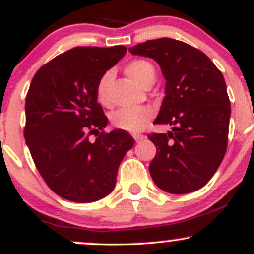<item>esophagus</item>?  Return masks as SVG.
I'll use <instances>...</instances> for the list:
<instances>
[{
    "instance_id": "1",
    "label": "esophagus",
    "mask_w": 254,
    "mask_h": 254,
    "mask_svg": "<svg viewBox=\"0 0 254 254\" xmlns=\"http://www.w3.org/2000/svg\"><path fill=\"white\" fill-rule=\"evenodd\" d=\"M132 137L135 138L136 142H139V141H142V139H144V136L139 135V133H135V135H132Z\"/></svg>"
}]
</instances>
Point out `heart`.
I'll use <instances>...</instances> for the list:
<instances>
[{
    "label": "heart",
    "instance_id": "heart-1",
    "mask_svg": "<svg viewBox=\"0 0 254 254\" xmlns=\"http://www.w3.org/2000/svg\"><path fill=\"white\" fill-rule=\"evenodd\" d=\"M125 72L137 84L144 87L155 81V69L153 64L144 60L131 61L125 66ZM113 72L107 70L101 75L95 86V95L100 104L109 101V89L112 82ZM153 117V111L149 107H122L113 111L111 115V123L119 130L127 132H138L143 130L148 122Z\"/></svg>",
    "mask_w": 254,
    "mask_h": 254
}]
</instances>
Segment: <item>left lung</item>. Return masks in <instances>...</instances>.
I'll return each mask as SVG.
<instances>
[{"label": "left lung", "mask_w": 254, "mask_h": 254, "mask_svg": "<svg viewBox=\"0 0 254 254\" xmlns=\"http://www.w3.org/2000/svg\"><path fill=\"white\" fill-rule=\"evenodd\" d=\"M129 51L156 61L166 80L154 123L173 129L148 135L156 147L149 165L154 183L173 194L199 190L217 171L228 143L230 101L222 72L202 51L171 38L148 40Z\"/></svg>", "instance_id": "8db88e82"}]
</instances>
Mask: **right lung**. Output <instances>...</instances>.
Returning a JSON list of instances; mask_svg holds the SVG:
<instances>
[{
    "mask_svg": "<svg viewBox=\"0 0 254 254\" xmlns=\"http://www.w3.org/2000/svg\"><path fill=\"white\" fill-rule=\"evenodd\" d=\"M123 45L77 46L36 72L26 95L24 136L40 176L55 193L76 203L106 197L133 145L124 130L105 132L107 117L95 86L124 56ZM90 134L97 138L92 142Z\"/></svg>",
    "mask_w": 254,
    "mask_h": 254,
    "instance_id": "add662e5",
    "label": "right lung"
}]
</instances>
